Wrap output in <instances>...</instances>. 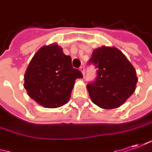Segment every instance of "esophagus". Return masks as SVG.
<instances>
[{"label":"esophagus","mask_w":152,"mask_h":152,"mask_svg":"<svg viewBox=\"0 0 152 152\" xmlns=\"http://www.w3.org/2000/svg\"><path fill=\"white\" fill-rule=\"evenodd\" d=\"M80 71L81 72V73H82V75H83V76H85V67L84 66H80Z\"/></svg>","instance_id":"34e87169"}]
</instances>
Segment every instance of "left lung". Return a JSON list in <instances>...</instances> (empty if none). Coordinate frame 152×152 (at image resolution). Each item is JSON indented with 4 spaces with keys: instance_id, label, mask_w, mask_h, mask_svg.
Listing matches in <instances>:
<instances>
[{
    "instance_id": "left-lung-1",
    "label": "left lung",
    "mask_w": 152,
    "mask_h": 152,
    "mask_svg": "<svg viewBox=\"0 0 152 152\" xmlns=\"http://www.w3.org/2000/svg\"><path fill=\"white\" fill-rule=\"evenodd\" d=\"M89 64L96 68V80L87 85L90 97L96 106L117 108L134 93L138 80L136 70L117 48L103 46L95 49Z\"/></svg>"
}]
</instances>
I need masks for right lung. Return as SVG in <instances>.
Instances as JSON below:
<instances>
[{
  "label": "right lung",
  "mask_w": 152,
  "mask_h": 152,
  "mask_svg": "<svg viewBox=\"0 0 152 152\" xmlns=\"http://www.w3.org/2000/svg\"><path fill=\"white\" fill-rule=\"evenodd\" d=\"M82 76L72 67V57L53 43L42 46L34 55L24 75V87L41 106L56 108L67 103L75 80Z\"/></svg>",
  "instance_id": "1"
}]
</instances>
